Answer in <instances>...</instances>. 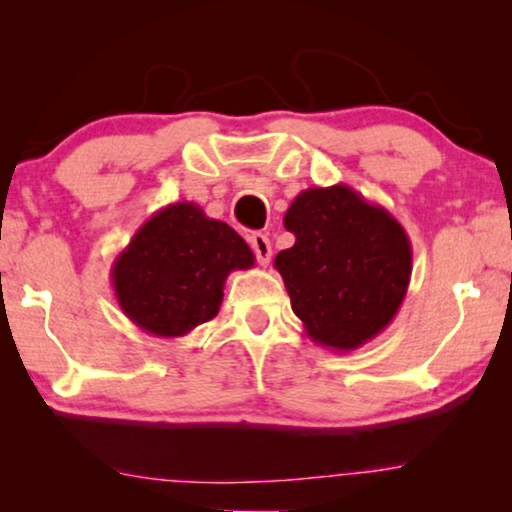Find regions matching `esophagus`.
<instances>
[{
  "label": "esophagus",
  "instance_id": "esophagus-1",
  "mask_svg": "<svg viewBox=\"0 0 512 512\" xmlns=\"http://www.w3.org/2000/svg\"><path fill=\"white\" fill-rule=\"evenodd\" d=\"M249 244H251V249H254L256 261L261 263V265H268V263H270V258H272V247H270L268 235H263V233H254V235L249 237Z\"/></svg>",
  "mask_w": 512,
  "mask_h": 512
}]
</instances>
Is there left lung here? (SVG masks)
Masks as SVG:
<instances>
[{
  "label": "left lung",
  "instance_id": "obj_1",
  "mask_svg": "<svg viewBox=\"0 0 512 512\" xmlns=\"http://www.w3.org/2000/svg\"><path fill=\"white\" fill-rule=\"evenodd\" d=\"M296 235L275 268L312 342L352 352L396 317L412 275V244L387 209L347 184L307 188L284 214Z\"/></svg>",
  "mask_w": 512,
  "mask_h": 512
}]
</instances>
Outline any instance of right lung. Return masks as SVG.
Returning <instances> with one entry per match:
<instances>
[{
	"instance_id": "obj_1",
	"label": "right lung",
	"mask_w": 512,
	"mask_h": 512,
	"mask_svg": "<svg viewBox=\"0 0 512 512\" xmlns=\"http://www.w3.org/2000/svg\"><path fill=\"white\" fill-rule=\"evenodd\" d=\"M254 265L249 244L195 202L158 209L111 265L125 317L158 338H181L219 314L233 270Z\"/></svg>"
}]
</instances>
